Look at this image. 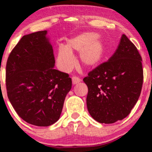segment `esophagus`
Instances as JSON below:
<instances>
[{"mask_svg":"<svg viewBox=\"0 0 152 152\" xmlns=\"http://www.w3.org/2000/svg\"><path fill=\"white\" fill-rule=\"evenodd\" d=\"M80 79L79 78V77H76V76H75V77H72V83H73V84H78L79 82H80Z\"/></svg>","mask_w":152,"mask_h":152,"instance_id":"esophagus-1","label":"esophagus"}]
</instances>
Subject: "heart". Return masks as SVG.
Instances as JSON below:
<instances>
[{"instance_id":"obj_1","label":"heart","mask_w":152,"mask_h":152,"mask_svg":"<svg viewBox=\"0 0 152 152\" xmlns=\"http://www.w3.org/2000/svg\"><path fill=\"white\" fill-rule=\"evenodd\" d=\"M98 34L92 32L84 33L68 40L65 46L60 45L57 50V64L64 72H68L75 65V60L72 52H80L79 58L85 68L96 67L105 56V45Z\"/></svg>"}]
</instances>
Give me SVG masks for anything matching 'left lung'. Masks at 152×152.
Wrapping results in <instances>:
<instances>
[{
	"label": "left lung",
	"instance_id": "left-lung-1",
	"mask_svg": "<svg viewBox=\"0 0 152 152\" xmlns=\"http://www.w3.org/2000/svg\"><path fill=\"white\" fill-rule=\"evenodd\" d=\"M142 61L136 47L123 34L117 49L109 61L84 77L88 88L87 107L93 119L110 124L130 113L142 91Z\"/></svg>",
	"mask_w": 152,
	"mask_h": 152
}]
</instances>
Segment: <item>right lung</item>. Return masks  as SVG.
I'll list each match as a JSON object with an SVG mask.
<instances>
[{
  "label": "right lung",
  "mask_w": 152,
  "mask_h": 152,
  "mask_svg": "<svg viewBox=\"0 0 152 152\" xmlns=\"http://www.w3.org/2000/svg\"><path fill=\"white\" fill-rule=\"evenodd\" d=\"M47 30L23 36L10 52L6 66L7 96L19 116L36 126L59 119L72 78L54 69Z\"/></svg>",
  "instance_id": "obj_1"
}]
</instances>
